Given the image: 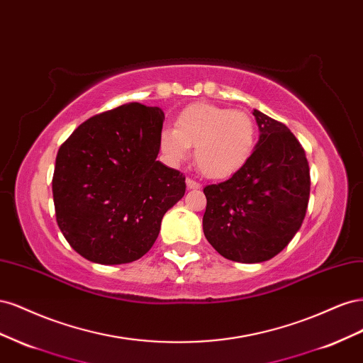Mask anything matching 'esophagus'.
Masks as SVG:
<instances>
[{
    "mask_svg": "<svg viewBox=\"0 0 363 363\" xmlns=\"http://www.w3.org/2000/svg\"><path fill=\"white\" fill-rule=\"evenodd\" d=\"M186 186H188L189 189H200L201 188V183L191 179V177H188V179H186Z\"/></svg>",
    "mask_w": 363,
    "mask_h": 363,
    "instance_id": "obj_1",
    "label": "esophagus"
}]
</instances>
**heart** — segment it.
Wrapping results in <instances>:
<instances>
[{
    "label": "heart",
    "instance_id": "1",
    "mask_svg": "<svg viewBox=\"0 0 363 363\" xmlns=\"http://www.w3.org/2000/svg\"><path fill=\"white\" fill-rule=\"evenodd\" d=\"M195 160L211 179H228L244 169L257 145V125L248 113L211 103L184 107L175 127L160 131V150L172 162Z\"/></svg>",
    "mask_w": 363,
    "mask_h": 363
}]
</instances>
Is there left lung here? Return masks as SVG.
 Segmentation results:
<instances>
[{
    "label": "left lung",
    "mask_w": 363,
    "mask_h": 363,
    "mask_svg": "<svg viewBox=\"0 0 363 363\" xmlns=\"http://www.w3.org/2000/svg\"><path fill=\"white\" fill-rule=\"evenodd\" d=\"M259 144L244 169L204 188V236L219 255L240 263L277 256L298 232L311 195L306 151L283 123L252 112Z\"/></svg>",
    "instance_id": "obj_1"
}]
</instances>
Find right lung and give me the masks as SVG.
<instances>
[{
  "label": "right lung",
  "mask_w": 363,
  "mask_h": 363,
  "mask_svg": "<svg viewBox=\"0 0 363 363\" xmlns=\"http://www.w3.org/2000/svg\"><path fill=\"white\" fill-rule=\"evenodd\" d=\"M163 112L128 103L98 113L63 142L52 175L60 232L84 259L119 265L140 259L163 215L184 195L183 172L156 160Z\"/></svg>",
  "instance_id": "1"
}]
</instances>
